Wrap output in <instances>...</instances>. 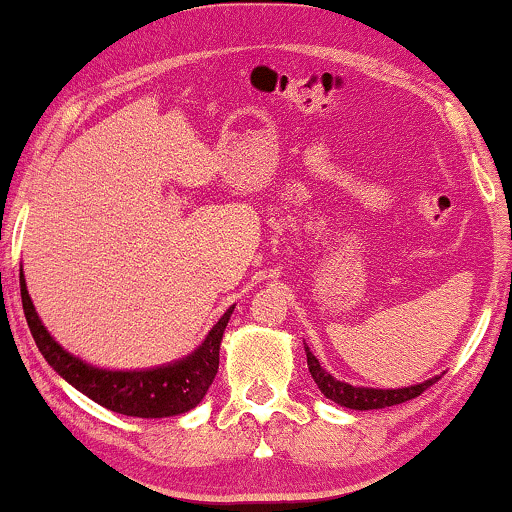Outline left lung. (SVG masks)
<instances>
[{
    "label": "left lung",
    "mask_w": 512,
    "mask_h": 512,
    "mask_svg": "<svg viewBox=\"0 0 512 512\" xmlns=\"http://www.w3.org/2000/svg\"><path fill=\"white\" fill-rule=\"evenodd\" d=\"M307 368H310L312 380L317 382L321 394H324L326 398H331V401H335V403H340L342 408H352V410H377V408H389V405L412 401V398L422 396L426 389L433 387V384L438 382V377H433V380H426L422 384H415V387H405V389L352 387V384L333 380V377L319 366V361L314 359V354L310 352V349H307Z\"/></svg>",
    "instance_id": "8db88e82"
}]
</instances>
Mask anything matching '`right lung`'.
<instances>
[{"label":"right lung","mask_w":512,"mask_h":512,"mask_svg":"<svg viewBox=\"0 0 512 512\" xmlns=\"http://www.w3.org/2000/svg\"><path fill=\"white\" fill-rule=\"evenodd\" d=\"M20 298H23V312L32 338L55 373H60L72 387L86 394L90 401L100 403L102 408L118 412V415L142 419L181 415V412L195 408L205 398L207 389L212 387L214 377L219 373L221 338L230 314H233V307H230L219 319V324L209 331L207 340L202 342L198 352L188 356V359L156 370L121 373V370H100L86 366L51 338V333L46 331L37 312H34L23 272H20Z\"/></svg>","instance_id":"right-lung-1"}]
</instances>
